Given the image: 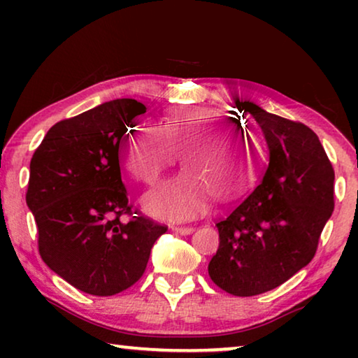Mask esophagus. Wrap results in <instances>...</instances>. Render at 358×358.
<instances>
[{"label":"esophagus","instance_id":"1","mask_svg":"<svg viewBox=\"0 0 358 358\" xmlns=\"http://www.w3.org/2000/svg\"><path fill=\"white\" fill-rule=\"evenodd\" d=\"M194 227H173V231H176V233H179V234H190V233H194Z\"/></svg>","mask_w":358,"mask_h":358}]
</instances>
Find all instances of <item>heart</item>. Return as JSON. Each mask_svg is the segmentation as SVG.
I'll use <instances>...</instances> for the list:
<instances>
[{
    "instance_id": "1",
    "label": "heart",
    "mask_w": 358,
    "mask_h": 358,
    "mask_svg": "<svg viewBox=\"0 0 358 358\" xmlns=\"http://www.w3.org/2000/svg\"><path fill=\"white\" fill-rule=\"evenodd\" d=\"M182 159L189 173L145 195V208L163 220H189L208 210L213 195L241 197L261 169L264 148L256 134L205 107H179L161 127L138 124L125 143L124 159L131 176L156 184L166 169Z\"/></svg>"
}]
</instances>
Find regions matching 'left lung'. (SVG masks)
<instances>
[{
  "label": "left lung",
  "mask_w": 358,
  "mask_h": 358,
  "mask_svg": "<svg viewBox=\"0 0 358 358\" xmlns=\"http://www.w3.org/2000/svg\"><path fill=\"white\" fill-rule=\"evenodd\" d=\"M264 131L268 166L257 187L217 223L208 264L215 285L234 296L273 290L315 257L334 210V169L310 127L236 99Z\"/></svg>",
  "instance_id": "left-lung-1"
}]
</instances>
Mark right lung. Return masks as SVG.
I'll use <instances>...</instances> for the list:
<instances>
[{
    "instance_id": "1",
    "label": "right lung",
    "mask_w": 358,
    "mask_h": 358,
    "mask_svg": "<svg viewBox=\"0 0 358 358\" xmlns=\"http://www.w3.org/2000/svg\"><path fill=\"white\" fill-rule=\"evenodd\" d=\"M145 112L138 101L115 99L57 122L31 159L26 202L42 261L90 295L112 296L138 282L168 229L134 210L120 176V140Z\"/></svg>"
}]
</instances>
